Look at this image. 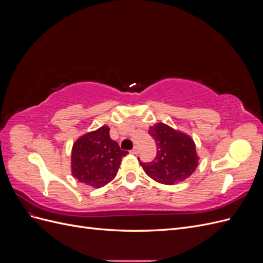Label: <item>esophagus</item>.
Here are the masks:
<instances>
[{"label": "esophagus", "mask_w": 263, "mask_h": 263, "mask_svg": "<svg viewBox=\"0 0 263 263\" xmlns=\"http://www.w3.org/2000/svg\"><path fill=\"white\" fill-rule=\"evenodd\" d=\"M139 153V149L137 147H134L132 150H130V154L133 155H137Z\"/></svg>", "instance_id": "obj_1"}]
</instances>
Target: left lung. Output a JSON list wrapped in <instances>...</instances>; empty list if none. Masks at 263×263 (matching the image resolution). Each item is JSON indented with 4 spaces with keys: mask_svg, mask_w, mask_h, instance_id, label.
I'll list each match as a JSON object with an SVG mask.
<instances>
[{
    "mask_svg": "<svg viewBox=\"0 0 263 263\" xmlns=\"http://www.w3.org/2000/svg\"><path fill=\"white\" fill-rule=\"evenodd\" d=\"M148 133L156 141L157 156L149 163L139 162L147 176L169 185L190 178L200 159L194 140L163 123L150 126Z\"/></svg>",
    "mask_w": 263,
    "mask_h": 263,
    "instance_id": "8db88e82",
    "label": "left lung"
}]
</instances>
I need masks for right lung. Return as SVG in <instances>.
<instances>
[{
    "mask_svg": "<svg viewBox=\"0 0 263 263\" xmlns=\"http://www.w3.org/2000/svg\"><path fill=\"white\" fill-rule=\"evenodd\" d=\"M127 154L110 139L108 126L104 125L76 140L71 151V173L85 185L102 187L116 177Z\"/></svg>",
    "mask_w": 263,
    "mask_h": 263,
    "instance_id": "1",
    "label": "right lung"
}]
</instances>
